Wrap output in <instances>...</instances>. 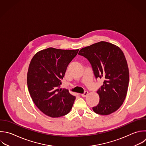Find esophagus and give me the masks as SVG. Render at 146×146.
Returning a JSON list of instances; mask_svg holds the SVG:
<instances>
[{"label": "esophagus", "mask_w": 146, "mask_h": 146, "mask_svg": "<svg viewBox=\"0 0 146 146\" xmlns=\"http://www.w3.org/2000/svg\"><path fill=\"white\" fill-rule=\"evenodd\" d=\"M88 91H85V92H84V94H81V96H82V97H86V96H87L88 95Z\"/></svg>", "instance_id": "esophagus-1"}]
</instances>
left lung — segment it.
Returning a JSON list of instances; mask_svg holds the SVG:
<instances>
[{
	"mask_svg": "<svg viewBox=\"0 0 146 146\" xmlns=\"http://www.w3.org/2000/svg\"><path fill=\"white\" fill-rule=\"evenodd\" d=\"M78 54L90 62L96 79L104 80L97 91L99 102L92 107L93 111L102 115L116 111L124 101L129 83L128 67L123 51L102 41L82 48Z\"/></svg>",
	"mask_w": 146,
	"mask_h": 146,
	"instance_id": "left-lung-1",
	"label": "left lung"
}]
</instances>
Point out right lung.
Here are the masks:
<instances>
[{"label": "right lung", "mask_w": 146, "mask_h": 146, "mask_svg": "<svg viewBox=\"0 0 146 146\" xmlns=\"http://www.w3.org/2000/svg\"><path fill=\"white\" fill-rule=\"evenodd\" d=\"M79 50L48 48L33 58L27 72V86L36 107L44 114L58 117L67 114L76 97L60 88L69 63Z\"/></svg>", "instance_id": "1"}]
</instances>
